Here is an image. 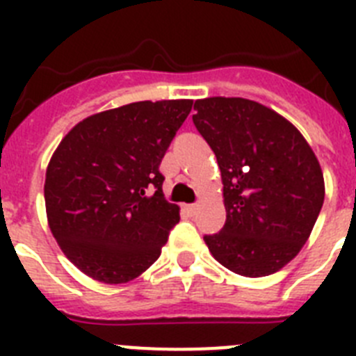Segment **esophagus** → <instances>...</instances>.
I'll return each mask as SVG.
<instances>
[{
    "label": "esophagus",
    "mask_w": 356,
    "mask_h": 356,
    "mask_svg": "<svg viewBox=\"0 0 356 356\" xmlns=\"http://www.w3.org/2000/svg\"><path fill=\"white\" fill-rule=\"evenodd\" d=\"M197 210H200V205H197V203H194V205H188L187 207V212L191 213V216H196Z\"/></svg>",
    "instance_id": "1"
}]
</instances>
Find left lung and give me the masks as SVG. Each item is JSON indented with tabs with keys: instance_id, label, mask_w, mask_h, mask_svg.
I'll return each mask as SVG.
<instances>
[{
	"instance_id": "obj_1",
	"label": "left lung",
	"mask_w": 356,
	"mask_h": 356,
	"mask_svg": "<svg viewBox=\"0 0 356 356\" xmlns=\"http://www.w3.org/2000/svg\"><path fill=\"white\" fill-rule=\"evenodd\" d=\"M194 110L225 185V226L203 237L207 246L237 275H273L300 253L325 201L312 147L287 119L251 99L207 97Z\"/></svg>"
}]
</instances>
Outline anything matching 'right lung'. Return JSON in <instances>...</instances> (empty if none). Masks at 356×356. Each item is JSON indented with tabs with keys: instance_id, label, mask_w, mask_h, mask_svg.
I'll return each instance as SVG.
<instances>
[{
	"instance_id": "add662e5",
	"label": "right lung",
	"mask_w": 356,
	"mask_h": 356,
	"mask_svg": "<svg viewBox=\"0 0 356 356\" xmlns=\"http://www.w3.org/2000/svg\"><path fill=\"white\" fill-rule=\"evenodd\" d=\"M191 99L137 102L78 122L49 160L44 200L69 260L103 284H127L160 257L180 209L159 171Z\"/></svg>"
}]
</instances>
